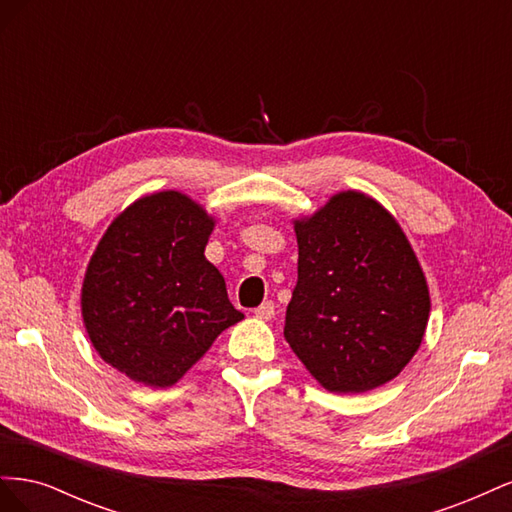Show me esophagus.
Listing matches in <instances>:
<instances>
[{
    "label": "esophagus",
    "instance_id": "34e87169",
    "mask_svg": "<svg viewBox=\"0 0 512 512\" xmlns=\"http://www.w3.org/2000/svg\"><path fill=\"white\" fill-rule=\"evenodd\" d=\"M254 316L260 320H271L275 316V303L273 301H265L262 305H258L254 309Z\"/></svg>",
    "mask_w": 512,
    "mask_h": 512
}]
</instances>
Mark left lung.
I'll return each instance as SVG.
<instances>
[{
    "label": "left lung",
    "mask_w": 512,
    "mask_h": 512,
    "mask_svg": "<svg viewBox=\"0 0 512 512\" xmlns=\"http://www.w3.org/2000/svg\"><path fill=\"white\" fill-rule=\"evenodd\" d=\"M299 280L286 309L292 352L331 393L393 380L423 342L429 290L393 215L342 192L294 222Z\"/></svg>",
    "instance_id": "left-lung-1"
}]
</instances>
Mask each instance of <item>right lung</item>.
Wrapping results in <instances>:
<instances>
[{
    "instance_id": "1",
    "label": "right lung",
    "mask_w": 512,
    "mask_h": 512,
    "mask_svg": "<svg viewBox=\"0 0 512 512\" xmlns=\"http://www.w3.org/2000/svg\"><path fill=\"white\" fill-rule=\"evenodd\" d=\"M213 220L192 198L158 192L108 226L83 282V320L102 359L147 386H170L243 318L205 258Z\"/></svg>"
}]
</instances>
